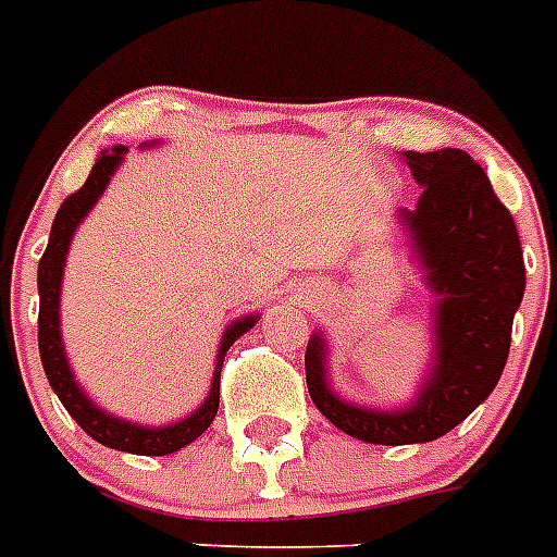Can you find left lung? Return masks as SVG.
I'll use <instances>...</instances> for the list:
<instances>
[{"label":"left lung","mask_w":557,"mask_h":557,"mask_svg":"<svg viewBox=\"0 0 557 557\" xmlns=\"http://www.w3.org/2000/svg\"><path fill=\"white\" fill-rule=\"evenodd\" d=\"M404 162L423 193L414 210H400V226L437 297L434 364L418 398L389 412L347 404L327 384L322 333H313L306 350L308 393L319 412L375 446L432 443L462 423L499 384L524 297L516 221L480 164L459 148L404 151Z\"/></svg>","instance_id":"1"}]
</instances>
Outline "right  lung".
Wrapping results in <instances>:
<instances>
[{
  "label": "right lung",
  "instance_id": "obj_1",
  "mask_svg": "<svg viewBox=\"0 0 557 557\" xmlns=\"http://www.w3.org/2000/svg\"><path fill=\"white\" fill-rule=\"evenodd\" d=\"M157 145V143H151ZM125 145H114L111 151H103L91 168L89 178L84 187L72 196L64 198V205L58 210L55 221L50 230V244H47L45 255L38 260V352H41V364H45L47 381H50L52 393L64 404L66 412L75 418V423L89 434L91 440H98L103 446L117 448V451L128 454H145V457H164L178 448H185L196 437L210 429L219 412L221 398V367H224V356L235 338L244 336L249 327H255L258 317H240L226 327L224 338H221L219 359H215V372H212L210 395L196 412L187 414L185 420L171 425H137L132 420H120L114 414L103 412L89 395L77 386L75 375L66 361L64 342H61V313H58V302H61V277H64L66 251H70L72 235H75L77 224L86 219V212L95 207L100 196H103L106 185H109L111 173L117 171V164L125 159Z\"/></svg>",
  "mask_w": 557,
  "mask_h": 557
}]
</instances>
